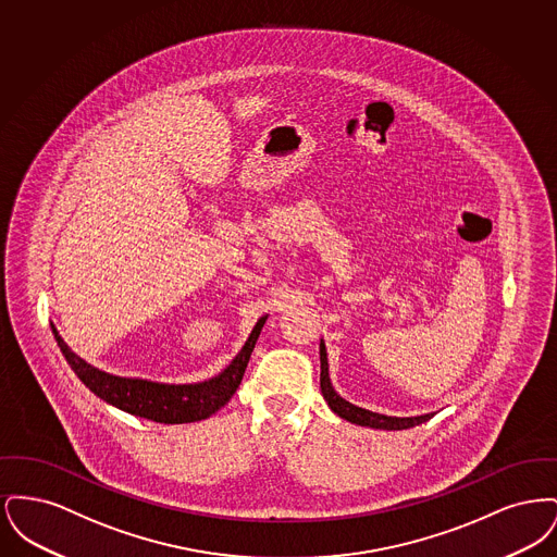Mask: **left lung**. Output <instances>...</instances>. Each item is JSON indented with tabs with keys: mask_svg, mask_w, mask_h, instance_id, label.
<instances>
[{
	"mask_svg": "<svg viewBox=\"0 0 557 557\" xmlns=\"http://www.w3.org/2000/svg\"><path fill=\"white\" fill-rule=\"evenodd\" d=\"M319 361H321V395L325 398L327 407L346 422L357 425H368V428H375V430H407L413 425L424 424L434 413H425V416H416V418H397V416H384V413H375L370 409L357 407L352 403H348L346 398L341 397L330 380V368H327V350H325V343H319Z\"/></svg>",
	"mask_w": 557,
	"mask_h": 557,
	"instance_id": "obj_1",
	"label": "left lung"
}]
</instances>
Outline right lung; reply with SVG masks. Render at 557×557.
Returning <instances> with one entry per match:
<instances>
[{
    "label": "right lung",
    "instance_id": "right-lung-1",
    "mask_svg": "<svg viewBox=\"0 0 557 557\" xmlns=\"http://www.w3.org/2000/svg\"><path fill=\"white\" fill-rule=\"evenodd\" d=\"M265 321L267 315L257 321L248 341L225 370L219 371L209 380L194 384H164L144 377H123L98 370L85 359H81L75 350H71V346L64 343L53 323L52 334L71 370L77 373L81 382L96 397L107 400L108 405L125 413L146 418L159 424H189L211 418L212 413H216L223 405L230 403V398L234 397Z\"/></svg>",
    "mask_w": 557,
    "mask_h": 557
}]
</instances>
